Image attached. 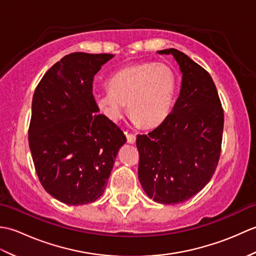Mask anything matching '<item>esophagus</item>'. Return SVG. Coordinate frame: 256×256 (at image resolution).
<instances>
[{"label": "esophagus", "mask_w": 256, "mask_h": 256, "mask_svg": "<svg viewBox=\"0 0 256 256\" xmlns=\"http://www.w3.org/2000/svg\"><path fill=\"white\" fill-rule=\"evenodd\" d=\"M125 135H126V138H128V143H131V144L135 143V140H136V136H135V134L125 132Z\"/></svg>", "instance_id": "obj_1"}]
</instances>
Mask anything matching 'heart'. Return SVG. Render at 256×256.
I'll list each match as a JSON object with an SVG mask.
<instances>
[{
    "mask_svg": "<svg viewBox=\"0 0 256 256\" xmlns=\"http://www.w3.org/2000/svg\"><path fill=\"white\" fill-rule=\"evenodd\" d=\"M108 91L96 96L104 116L118 122L128 113L143 128H155L170 116L175 100L177 80L165 64L136 62L121 68L106 82Z\"/></svg>",
    "mask_w": 256,
    "mask_h": 256,
    "instance_id": "obj_1",
    "label": "heart"
}]
</instances>
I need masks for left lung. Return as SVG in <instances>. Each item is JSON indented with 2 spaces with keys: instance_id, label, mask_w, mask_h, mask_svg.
<instances>
[{
  "instance_id": "8db88e82",
  "label": "left lung",
  "mask_w": 256,
  "mask_h": 256,
  "mask_svg": "<svg viewBox=\"0 0 256 256\" xmlns=\"http://www.w3.org/2000/svg\"><path fill=\"white\" fill-rule=\"evenodd\" d=\"M182 89L170 116L148 134H138V179L158 204H175L199 192L218 166L224 114L209 72L175 48Z\"/></svg>"
}]
</instances>
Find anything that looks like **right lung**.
I'll return each instance as SVG.
<instances>
[{
  "instance_id": "right-lung-1",
  "label": "right lung",
  "mask_w": 256,
  "mask_h": 256,
  "mask_svg": "<svg viewBox=\"0 0 256 256\" xmlns=\"http://www.w3.org/2000/svg\"><path fill=\"white\" fill-rule=\"evenodd\" d=\"M112 54L72 52L42 78L32 96L28 143L38 179L64 204L94 202L103 194L126 138L99 113L94 74Z\"/></svg>"
}]
</instances>
